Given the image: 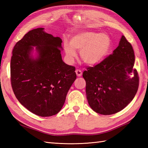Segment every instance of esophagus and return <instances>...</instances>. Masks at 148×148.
Masks as SVG:
<instances>
[{"mask_svg":"<svg viewBox=\"0 0 148 148\" xmlns=\"http://www.w3.org/2000/svg\"><path fill=\"white\" fill-rule=\"evenodd\" d=\"M76 75H77L78 77H81V76H82L83 72H82V71H81V70H79V69H77V70H76Z\"/></svg>","mask_w":148,"mask_h":148,"instance_id":"34e87169","label":"esophagus"}]
</instances>
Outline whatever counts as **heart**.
<instances>
[{"label":"heart","instance_id":"1","mask_svg":"<svg viewBox=\"0 0 148 148\" xmlns=\"http://www.w3.org/2000/svg\"><path fill=\"white\" fill-rule=\"evenodd\" d=\"M112 47L111 39L105 33L87 32H81L71 38L70 43H64L66 58L69 64H72L79 51L80 57L87 65L99 64L104 59Z\"/></svg>","mask_w":148,"mask_h":148}]
</instances>
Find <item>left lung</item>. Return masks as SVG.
<instances>
[{"mask_svg":"<svg viewBox=\"0 0 148 148\" xmlns=\"http://www.w3.org/2000/svg\"><path fill=\"white\" fill-rule=\"evenodd\" d=\"M134 62L132 46L122 36L111 55L84 71L87 100L94 111L103 115L115 114L133 100L139 87Z\"/></svg>","mask_w":148,"mask_h":148,"instance_id":"left-lung-1","label":"left lung"}]
</instances>
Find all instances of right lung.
Instances as JSON below:
<instances>
[{
  "label": "right lung",
  "mask_w": 148,
  "mask_h": 148,
  "mask_svg": "<svg viewBox=\"0 0 148 148\" xmlns=\"http://www.w3.org/2000/svg\"><path fill=\"white\" fill-rule=\"evenodd\" d=\"M44 30L29 31L15 45L11 81L22 106L34 114L47 117L62 109L76 74L74 67L62 60V39Z\"/></svg>",
  "instance_id": "obj_1"
}]
</instances>
